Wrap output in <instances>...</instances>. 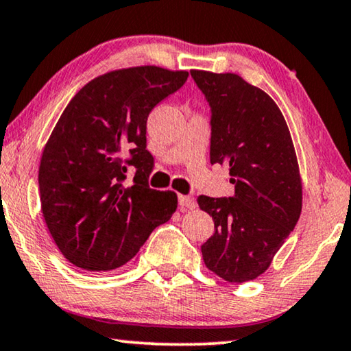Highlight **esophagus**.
<instances>
[{
    "label": "esophagus",
    "mask_w": 351,
    "mask_h": 351,
    "mask_svg": "<svg viewBox=\"0 0 351 351\" xmlns=\"http://www.w3.org/2000/svg\"><path fill=\"white\" fill-rule=\"evenodd\" d=\"M178 202H180V206L182 209H193L197 206L195 200H193L192 197L189 195H180V198H178Z\"/></svg>",
    "instance_id": "obj_1"
}]
</instances>
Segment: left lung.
I'll list each match as a JSON object with an SVG mask.
<instances>
[{
	"label": "left lung",
	"mask_w": 351,
	"mask_h": 351,
	"mask_svg": "<svg viewBox=\"0 0 351 351\" xmlns=\"http://www.w3.org/2000/svg\"><path fill=\"white\" fill-rule=\"evenodd\" d=\"M213 110L211 164L227 165L234 195L198 197L216 232L202 245L206 268L243 284L271 266L302 208V180L289 125L261 88L241 75L192 69Z\"/></svg>",
	"instance_id": "8db88e82"
}]
</instances>
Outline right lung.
<instances>
[{
  "instance_id": "right-lung-1",
  "label": "right lung",
  "mask_w": 351,
  "mask_h": 351,
  "mask_svg": "<svg viewBox=\"0 0 351 351\" xmlns=\"http://www.w3.org/2000/svg\"><path fill=\"white\" fill-rule=\"evenodd\" d=\"M189 72L159 66L117 69L88 82L44 146L40 209L60 252L77 268L110 271L138 257L151 232L173 216L178 195L148 186V114ZM128 165L138 169L122 184Z\"/></svg>"
}]
</instances>
